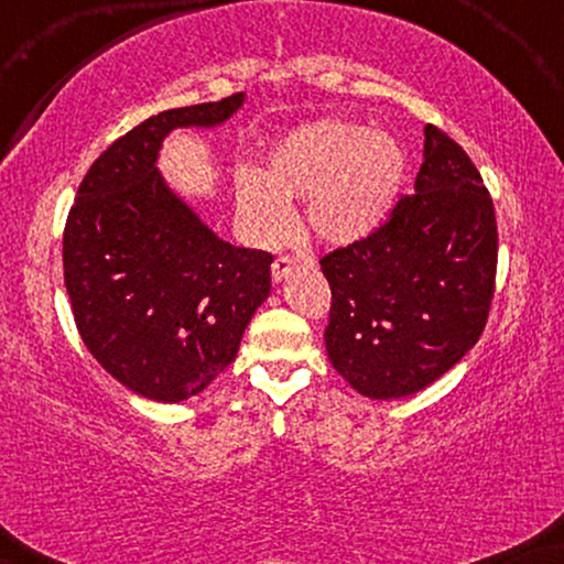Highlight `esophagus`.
Segmentation results:
<instances>
[{
	"instance_id": "1",
	"label": "esophagus",
	"mask_w": 564,
	"mask_h": 564,
	"mask_svg": "<svg viewBox=\"0 0 564 564\" xmlns=\"http://www.w3.org/2000/svg\"><path fill=\"white\" fill-rule=\"evenodd\" d=\"M295 272V259L292 257H276L274 261H272V280L274 282H282V280H288V276Z\"/></svg>"
}]
</instances>
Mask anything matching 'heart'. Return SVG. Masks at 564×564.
<instances>
[{
  "mask_svg": "<svg viewBox=\"0 0 564 564\" xmlns=\"http://www.w3.org/2000/svg\"><path fill=\"white\" fill-rule=\"evenodd\" d=\"M405 180L395 138L346 120H321L280 138L261 174L236 180L238 218L253 241L290 230L288 205L305 203V223L323 243H357L388 220Z\"/></svg>",
  "mask_w": 564,
  "mask_h": 564,
  "instance_id": "heart-1",
  "label": "heart"
}]
</instances>
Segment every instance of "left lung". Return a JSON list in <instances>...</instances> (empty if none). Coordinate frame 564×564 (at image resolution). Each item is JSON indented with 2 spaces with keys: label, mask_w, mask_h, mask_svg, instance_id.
<instances>
[{
  "label": "left lung",
  "mask_w": 564,
  "mask_h": 564,
  "mask_svg": "<svg viewBox=\"0 0 564 564\" xmlns=\"http://www.w3.org/2000/svg\"><path fill=\"white\" fill-rule=\"evenodd\" d=\"M423 133L415 195L375 234L321 259L328 359L375 400L413 395L449 372L480 338L496 290L498 226L482 176L444 130Z\"/></svg>",
  "instance_id": "left-lung-1"
}]
</instances>
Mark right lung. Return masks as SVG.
Returning <instances> with one entry per match:
<instances>
[{
  "mask_svg": "<svg viewBox=\"0 0 564 564\" xmlns=\"http://www.w3.org/2000/svg\"><path fill=\"white\" fill-rule=\"evenodd\" d=\"M243 97L164 110L118 138L89 166L64 228V284L84 346L159 403L203 392L272 290V253L215 236L156 169L172 130L223 126Z\"/></svg>",
  "mask_w": 564,
  "mask_h": 564,
  "instance_id": "right-lung-1",
  "label": "right lung"
}]
</instances>
